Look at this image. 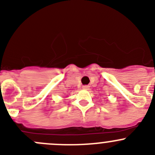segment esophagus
I'll use <instances>...</instances> for the list:
<instances>
[{
  "instance_id": "34e87169",
  "label": "esophagus",
  "mask_w": 155,
  "mask_h": 155,
  "mask_svg": "<svg viewBox=\"0 0 155 155\" xmlns=\"http://www.w3.org/2000/svg\"><path fill=\"white\" fill-rule=\"evenodd\" d=\"M82 88L85 89V90H87V89L89 88V86L88 85H83V86H82Z\"/></svg>"
}]
</instances>
